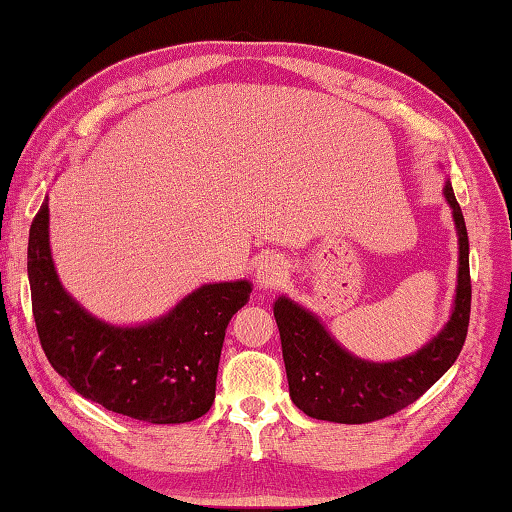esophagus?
I'll list each match as a JSON object with an SVG mask.
<instances>
[{"mask_svg": "<svg viewBox=\"0 0 512 512\" xmlns=\"http://www.w3.org/2000/svg\"><path fill=\"white\" fill-rule=\"evenodd\" d=\"M284 280H287V266H284L282 259L277 257L262 259V264L257 266L259 289H277Z\"/></svg>", "mask_w": 512, "mask_h": 512, "instance_id": "1", "label": "esophagus"}]
</instances>
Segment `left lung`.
<instances>
[{"label":"left lung","mask_w":512,"mask_h":512,"mask_svg":"<svg viewBox=\"0 0 512 512\" xmlns=\"http://www.w3.org/2000/svg\"><path fill=\"white\" fill-rule=\"evenodd\" d=\"M443 194L452 207L458 235V282L447 325L409 357L375 363L350 354L327 332L318 316L287 296L273 305L293 404L309 418L363 424L388 418L422 397L452 368L470 325V241L452 183Z\"/></svg>","instance_id":"left-lung-1"}]
</instances>
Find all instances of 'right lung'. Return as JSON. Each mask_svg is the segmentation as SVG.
<instances>
[{"label": "right lung", "instance_id": "1", "mask_svg": "<svg viewBox=\"0 0 512 512\" xmlns=\"http://www.w3.org/2000/svg\"><path fill=\"white\" fill-rule=\"evenodd\" d=\"M27 271L42 350L85 400L151 424L192 422L210 411L225 329L250 298L248 280L203 284L151 323L110 325L58 280L47 198L29 230Z\"/></svg>", "mask_w": 512, "mask_h": 512}]
</instances>
